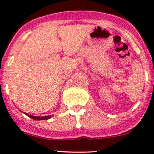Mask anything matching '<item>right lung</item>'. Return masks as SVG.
<instances>
[{
    "instance_id": "obj_1",
    "label": "right lung",
    "mask_w": 154,
    "mask_h": 154,
    "mask_svg": "<svg viewBox=\"0 0 154 154\" xmlns=\"http://www.w3.org/2000/svg\"><path fill=\"white\" fill-rule=\"evenodd\" d=\"M24 114L27 115V116L29 118H31L32 119H34V120H38V121H40V120H48V119H51V116H30V115L27 114V113H25L24 112Z\"/></svg>"
}]
</instances>
